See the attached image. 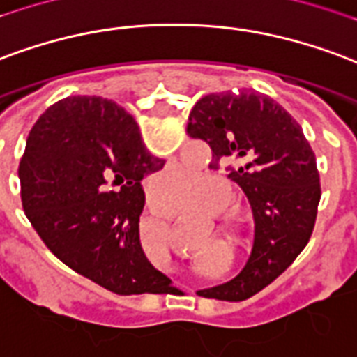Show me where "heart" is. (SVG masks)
<instances>
[{
  "label": "heart",
  "instance_id": "b5f03b06",
  "mask_svg": "<svg viewBox=\"0 0 357 357\" xmlns=\"http://www.w3.org/2000/svg\"><path fill=\"white\" fill-rule=\"evenodd\" d=\"M212 176L204 172L191 170V168H178V170L165 172L157 179V195L165 202L176 200V202H187L204 195L212 185ZM208 191V190H207ZM231 200V189L225 181H218L204 197V208L210 212H221Z\"/></svg>",
  "mask_w": 357,
  "mask_h": 357
}]
</instances>
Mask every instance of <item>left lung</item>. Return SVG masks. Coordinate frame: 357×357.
I'll return each instance as SVG.
<instances>
[{"instance_id":"obj_1","label":"left lung","mask_w":357,"mask_h":357,"mask_svg":"<svg viewBox=\"0 0 357 357\" xmlns=\"http://www.w3.org/2000/svg\"><path fill=\"white\" fill-rule=\"evenodd\" d=\"M187 134L212 147L210 168L231 162L227 178L252 204V255L236 278L212 287L215 299H248L278 278L310 240L321 197L316 157L291 115L252 91L200 98Z\"/></svg>"}]
</instances>
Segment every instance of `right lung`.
<instances>
[{"label":"right lung","mask_w":357,"mask_h":357,"mask_svg":"<svg viewBox=\"0 0 357 357\" xmlns=\"http://www.w3.org/2000/svg\"><path fill=\"white\" fill-rule=\"evenodd\" d=\"M162 166L121 105L64 98L26 139L18 166L24 212L58 259L98 286L117 295L166 293L170 280L139 244L142 179Z\"/></svg>","instance_id":"1"}]
</instances>
